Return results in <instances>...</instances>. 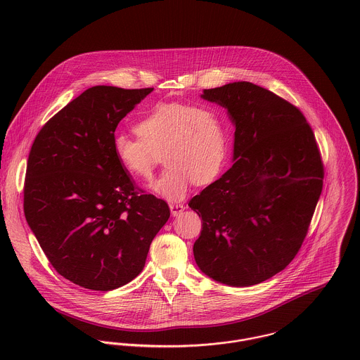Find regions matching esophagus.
Here are the masks:
<instances>
[{
    "mask_svg": "<svg viewBox=\"0 0 360 360\" xmlns=\"http://www.w3.org/2000/svg\"><path fill=\"white\" fill-rule=\"evenodd\" d=\"M184 205H181V204H172L170 205V213H172V216H180L183 212H184Z\"/></svg>",
    "mask_w": 360,
    "mask_h": 360,
    "instance_id": "obj_1",
    "label": "esophagus"
}]
</instances>
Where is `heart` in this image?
Listing matches in <instances>:
<instances>
[{
  "instance_id": "1",
  "label": "heart",
  "mask_w": 360,
  "mask_h": 360,
  "mask_svg": "<svg viewBox=\"0 0 360 360\" xmlns=\"http://www.w3.org/2000/svg\"><path fill=\"white\" fill-rule=\"evenodd\" d=\"M139 137L117 134L113 153L120 166L141 181H151L160 163H167L155 193L181 200L191 181L206 184L220 172L229 146L224 115L213 105L162 103L134 126Z\"/></svg>"
}]
</instances>
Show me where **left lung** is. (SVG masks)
I'll use <instances>...</instances> for the list:
<instances>
[{
  "mask_svg": "<svg viewBox=\"0 0 360 360\" xmlns=\"http://www.w3.org/2000/svg\"><path fill=\"white\" fill-rule=\"evenodd\" d=\"M236 126L233 166L188 206L202 217L194 257L214 281L250 287L298 254L323 188L311 127L292 103L250 82L204 90Z\"/></svg>",
  "mask_w": 360,
  "mask_h": 360,
  "instance_id": "left-lung-1",
  "label": "left lung"
}]
</instances>
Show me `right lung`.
<instances>
[{
    "mask_svg": "<svg viewBox=\"0 0 360 360\" xmlns=\"http://www.w3.org/2000/svg\"><path fill=\"white\" fill-rule=\"evenodd\" d=\"M153 90L91 87L53 115L32 146L27 224L52 267L83 288L110 291L136 278L170 216L113 153L119 122Z\"/></svg>",
    "mask_w": 360,
    "mask_h": 360,
    "instance_id": "right-lung-1",
    "label": "right lung"
}]
</instances>
